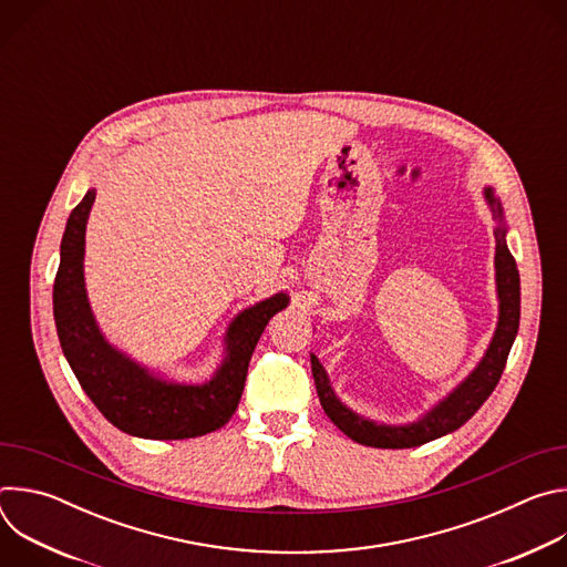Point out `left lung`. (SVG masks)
<instances>
[{
	"instance_id": "1",
	"label": "left lung",
	"mask_w": 567,
	"mask_h": 567,
	"mask_svg": "<svg viewBox=\"0 0 567 567\" xmlns=\"http://www.w3.org/2000/svg\"><path fill=\"white\" fill-rule=\"evenodd\" d=\"M484 199L492 206L494 217L498 219V226L494 230L496 235V287H498V328L494 332V339L484 352L477 368L449 394L444 396L437 406H433L422 420L406 424V426H388L370 422L354 411H350L346 403L334 394L326 368L311 354V374L316 383V392L320 399V406L326 415L354 442L363 446L374 449H413L422 446L431 440H437L446 433L457 431L464 422H468L475 411L489 399L494 388L501 381V374L505 370L509 350L514 346V339L518 334L520 322V276L514 256L507 249V226L503 219V206L501 199L494 195L492 188H484Z\"/></svg>"
}]
</instances>
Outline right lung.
I'll return each mask as SVG.
<instances>
[{
	"label": "right lung",
	"mask_w": 567,
	"mask_h": 567,
	"mask_svg": "<svg viewBox=\"0 0 567 567\" xmlns=\"http://www.w3.org/2000/svg\"><path fill=\"white\" fill-rule=\"evenodd\" d=\"M96 193L90 190L69 219L53 282V318L62 352L94 406L118 431L145 440H188L221 429L245 390L251 354L267 322L289 305L276 293L239 311L226 330V357L210 381L193 385L154 377L112 348L96 326L85 291V228Z\"/></svg>",
	"instance_id": "right-lung-1"
}]
</instances>
